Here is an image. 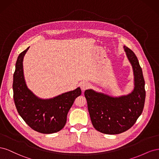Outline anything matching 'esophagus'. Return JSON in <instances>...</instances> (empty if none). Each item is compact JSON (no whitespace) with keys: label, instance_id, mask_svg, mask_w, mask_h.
<instances>
[{"label":"esophagus","instance_id":"esophagus-1","mask_svg":"<svg viewBox=\"0 0 159 159\" xmlns=\"http://www.w3.org/2000/svg\"><path fill=\"white\" fill-rule=\"evenodd\" d=\"M80 87H81V90L85 91V90H86V89L89 88V84L88 81H83V82H81V84L80 85Z\"/></svg>","mask_w":159,"mask_h":159}]
</instances>
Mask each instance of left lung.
I'll use <instances>...</instances> for the list:
<instances>
[{
	"mask_svg": "<svg viewBox=\"0 0 159 159\" xmlns=\"http://www.w3.org/2000/svg\"><path fill=\"white\" fill-rule=\"evenodd\" d=\"M134 76V88L131 93L111 96L92 89L85 91L91 121L97 131L116 134L127 131L141 115L145 100V80L142 69L134 53L124 46Z\"/></svg>",
	"mask_w": 159,
	"mask_h": 159,
	"instance_id": "obj_1",
	"label": "left lung"
}]
</instances>
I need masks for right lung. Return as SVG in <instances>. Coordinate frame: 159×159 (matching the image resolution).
Wrapping results in <instances>:
<instances>
[{
  "label": "right lung",
  "mask_w": 159,
  "mask_h": 159,
  "mask_svg": "<svg viewBox=\"0 0 159 159\" xmlns=\"http://www.w3.org/2000/svg\"><path fill=\"white\" fill-rule=\"evenodd\" d=\"M29 48L19 54L16 62L12 84L14 103L19 115L34 131L56 133L65 126L67 115L81 91L78 87L49 99L38 97L28 88L24 75L23 59Z\"/></svg>",
  "instance_id": "1"
}]
</instances>
